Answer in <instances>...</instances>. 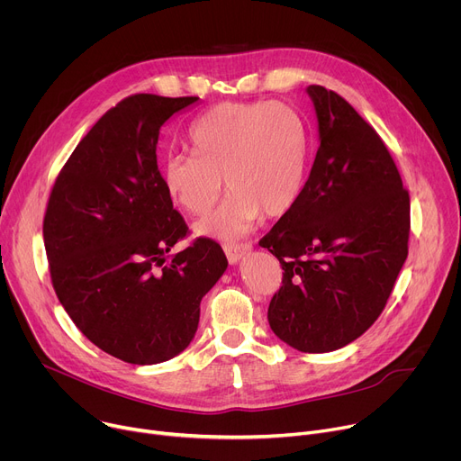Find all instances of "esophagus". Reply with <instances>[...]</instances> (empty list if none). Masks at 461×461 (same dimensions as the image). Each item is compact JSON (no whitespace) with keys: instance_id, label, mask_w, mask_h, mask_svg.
Returning <instances> with one entry per match:
<instances>
[{"instance_id":"esophagus-1","label":"esophagus","mask_w":461,"mask_h":461,"mask_svg":"<svg viewBox=\"0 0 461 461\" xmlns=\"http://www.w3.org/2000/svg\"><path fill=\"white\" fill-rule=\"evenodd\" d=\"M225 249V255H227V260L234 266V264H238L247 253H251V249L253 247L249 245V243H236V245H225L223 247Z\"/></svg>"}]
</instances>
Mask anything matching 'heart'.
<instances>
[{"label":"heart","instance_id":"b5f03b06","mask_svg":"<svg viewBox=\"0 0 461 461\" xmlns=\"http://www.w3.org/2000/svg\"><path fill=\"white\" fill-rule=\"evenodd\" d=\"M192 155H169L160 181L169 201L203 216L225 188V203L194 225V234L236 241L262 212L285 216L297 203L308 166V131L285 103H221L197 118L188 132Z\"/></svg>","mask_w":461,"mask_h":461}]
</instances>
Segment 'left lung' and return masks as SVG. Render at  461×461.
<instances>
[{"mask_svg":"<svg viewBox=\"0 0 461 461\" xmlns=\"http://www.w3.org/2000/svg\"><path fill=\"white\" fill-rule=\"evenodd\" d=\"M320 149L297 203L260 245L285 269L267 321L301 352H330L382 313L408 257L410 197L376 131L320 85Z\"/></svg>","mask_w":461,"mask_h":461,"instance_id":"left-lung-1","label":"left lung"}]
</instances>
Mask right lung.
Returning a JSON list of instances; mask_svg holds the SVG:
<instances>
[{"label": "right lung", "instance_id": "1", "mask_svg": "<svg viewBox=\"0 0 461 461\" xmlns=\"http://www.w3.org/2000/svg\"><path fill=\"white\" fill-rule=\"evenodd\" d=\"M197 101L155 94L120 101L79 141L46 210L60 304L94 345L136 366L171 360L190 345L201 299L229 266L206 238L167 257L188 227L160 181L158 134Z\"/></svg>", "mask_w": 461, "mask_h": 461}]
</instances>
